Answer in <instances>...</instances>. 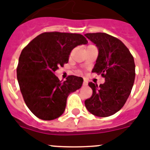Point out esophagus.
Here are the masks:
<instances>
[{"label": "esophagus", "mask_w": 150, "mask_h": 150, "mask_svg": "<svg viewBox=\"0 0 150 150\" xmlns=\"http://www.w3.org/2000/svg\"><path fill=\"white\" fill-rule=\"evenodd\" d=\"M88 80H87V79H84V81H83V84H84V85H88Z\"/></svg>", "instance_id": "esophagus-1"}]
</instances>
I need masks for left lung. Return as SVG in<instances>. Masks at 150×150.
I'll use <instances>...</instances> for the list:
<instances>
[{
	"mask_svg": "<svg viewBox=\"0 0 150 150\" xmlns=\"http://www.w3.org/2000/svg\"><path fill=\"white\" fill-rule=\"evenodd\" d=\"M85 36L99 50L92 71L101 75L105 82L100 86L88 83L93 93L84 104L96 116L107 117L119 111L129 97L135 79L134 60L128 48L117 38L102 32Z\"/></svg>",
	"mask_w": 150,
	"mask_h": 150,
	"instance_id": "obj_1",
	"label": "left lung"
}]
</instances>
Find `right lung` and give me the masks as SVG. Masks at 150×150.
I'll return each mask as SVG.
<instances>
[{"instance_id": "obj_1", "label": "right lung", "mask_w": 150, "mask_h": 150, "mask_svg": "<svg viewBox=\"0 0 150 150\" xmlns=\"http://www.w3.org/2000/svg\"><path fill=\"white\" fill-rule=\"evenodd\" d=\"M87 43L80 34L50 32L39 35L23 48L17 80L25 103L38 118L53 120L60 116L69 94L81 87L82 78L69 75L62 81L54 72L68 63L75 47Z\"/></svg>"}]
</instances>
